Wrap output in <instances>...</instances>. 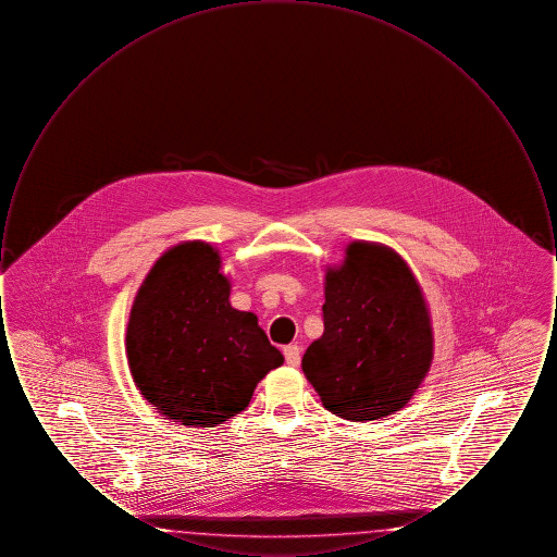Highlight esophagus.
<instances>
[{"label": "esophagus", "instance_id": "obj_1", "mask_svg": "<svg viewBox=\"0 0 557 557\" xmlns=\"http://www.w3.org/2000/svg\"><path fill=\"white\" fill-rule=\"evenodd\" d=\"M284 355H286V363L292 368H298L300 366V346L288 345L284 348Z\"/></svg>", "mask_w": 557, "mask_h": 557}]
</instances>
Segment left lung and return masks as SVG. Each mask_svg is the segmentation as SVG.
Returning a JSON list of instances; mask_svg holds the SVG:
<instances>
[{
	"label": "left lung",
	"mask_w": 557,
	"mask_h": 557,
	"mask_svg": "<svg viewBox=\"0 0 557 557\" xmlns=\"http://www.w3.org/2000/svg\"><path fill=\"white\" fill-rule=\"evenodd\" d=\"M430 363L432 327L411 269L386 246L352 242L325 273L323 336L302 357L323 407L350 422L391 416Z\"/></svg>",
	"instance_id": "obj_1"
}]
</instances>
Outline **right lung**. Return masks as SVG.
Wrapping results in <instances>:
<instances>
[{"label":"right lung","instance_id":"obj_1","mask_svg":"<svg viewBox=\"0 0 557 557\" xmlns=\"http://www.w3.org/2000/svg\"><path fill=\"white\" fill-rule=\"evenodd\" d=\"M207 242L164 252L135 296L127 325L133 382L166 420L212 428L244 411L284 363L255 313L230 305V282Z\"/></svg>","mask_w":557,"mask_h":557}]
</instances>
